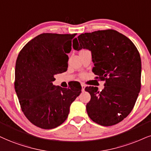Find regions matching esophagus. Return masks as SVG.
Here are the masks:
<instances>
[{
  "label": "esophagus",
  "instance_id": "1",
  "mask_svg": "<svg viewBox=\"0 0 151 151\" xmlns=\"http://www.w3.org/2000/svg\"><path fill=\"white\" fill-rule=\"evenodd\" d=\"M81 87H82V91H83V92H84L85 88V85L84 84H81Z\"/></svg>",
  "mask_w": 151,
  "mask_h": 151
}]
</instances>
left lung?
<instances>
[{"instance_id":"left-lung-1","label":"left lung","mask_w":151,"mask_h":151,"mask_svg":"<svg viewBox=\"0 0 151 151\" xmlns=\"http://www.w3.org/2000/svg\"><path fill=\"white\" fill-rule=\"evenodd\" d=\"M73 47L91 51L92 71L106 81L101 92L96 87H85L91 95L87 115L102 126L123 120L132 111L141 90V61L134 44L122 33L108 29L82 33Z\"/></svg>"}]
</instances>
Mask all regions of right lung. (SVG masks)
<instances>
[{
    "label": "right lung",
    "instance_id": "obj_1",
    "mask_svg": "<svg viewBox=\"0 0 151 151\" xmlns=\"http://www.w3.org/2000/svg\"><path fill=\"white\" fill-rule=\"evenodd\" d=\"M76 35L42 33L26 44L17 59L14 89L22 111L31 123L42 129L62 124L70 104L81 92L78 83L69 88L52 84L55 75L67 70V54Z\"/></svg>",
    "mask_w": 151,
    "mask_h": 151
}]
</instances>
